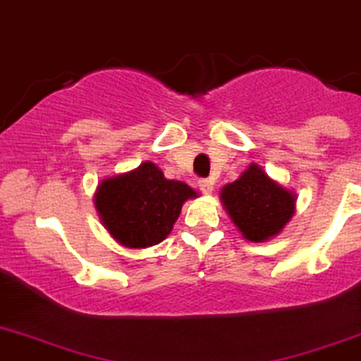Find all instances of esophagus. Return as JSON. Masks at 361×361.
I'll return each instance as SVG.
<instances>
[{"mask_svg": "<svg viewBox=\"0 0 361 361\" xmlns=\"http://www.w3.org/2000/svg\"><path fill=\"white\" fill-rule=\"evenodd\" d=\"M199 188H201V192H204V194H212L213 181L208 180V178H204V180H199Z\"/></svg>", "mask_w": 361, "mask_h": 361, "instance_id": "esophagus-1", "label": "esophagus"}]
</instances>
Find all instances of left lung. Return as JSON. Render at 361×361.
<instances>
[{"label": "left lung", "instance_id": "obj_1", "mask_svg": "<svg viewBox=\"0 0 361 361\" xmlns=\"http://www.w3.org/2000/svg\"><path fill=\"white\" fill-rule=\"evenodd\" d=\"M222 202L250 241H264L279 234L295 213V195L269 180L255 164L222 188Z\"/></svg>", "mask_w": 361, "mask_h": 361}]
</instances>
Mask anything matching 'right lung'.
I'll list each match as a JSON object with an SVG mask.
<instances>
[{
    "instance_id": "1",
    "label": "right lung",
    "mask_w": 361,
    "mask_h": 361,
    "mask_svg": "<svg viewBox=\"0 0 361 361\" xmlns=\"http://www.w3.org/2000/svg\"><path fill=\"white\" fill-rule=\"evenodd\" d=\"M197 197L183 181L164 178L153 162L100 183L95 206L118 243L146 248L166 240L187 199Z\"/></svg>"
}]
</instances>
